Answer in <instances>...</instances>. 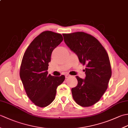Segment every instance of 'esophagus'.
<instances>
[{
  "mask_svg": "<svg viewBox=\"0 0 128 128\" xmlns=\"http://www.w3.org/2000/svg\"><path fill=\"white\" fill-rule=\"evenodd\" d=\"M70 76V75H69V74H66V78H69Z\"/></svg>",
  "mask_w": 128,
  "mask_h": 128,
  "instance_id": "1",
  "label": "esophagus"
}]
</instances>
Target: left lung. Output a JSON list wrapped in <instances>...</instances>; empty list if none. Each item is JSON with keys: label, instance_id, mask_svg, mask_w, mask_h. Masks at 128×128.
I'll return each mask as SVG.
<instances>
[{"label": "left lung", "instance_id": "8db88e82", "mask_svg": "<svg viewBox=\"0 0 128 128\" xmlns=\"http://www.w3.org/2000/svg\"><path fill=\"white\" fill-rule=\"evenodd\" d=\"M64 42L86 66L85 79L76 76L78 84L72 89L73 99L82 107H90L100 99L112 75L109 56L96 38L84 32L63 34Z\"/></svg>", "mask_w": 128, "mask_h": 128}]
</instances>
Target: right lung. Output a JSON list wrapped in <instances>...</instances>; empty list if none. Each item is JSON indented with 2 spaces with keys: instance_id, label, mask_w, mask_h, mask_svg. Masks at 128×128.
<instances>
[{
  "instance_id": "right-lung-1",
  "label": "right lung",
  "mask_w": 128,
  "mask_h": 128,
  "mask_svg": "<svg viewBox=\"0 0 128 128\" xmlns=\"http://www.w3.org/2000/svg\"><path fill=\"white\" fill-rule=\"evenodd\" d=\"M62 40L61 34L44 31L32 40L24 54L20 76L27 95L38 107H47L53 101L57 87L66 78L63 75H48L47 71L52 53Z\"/></svg>"
}]
</instances>
